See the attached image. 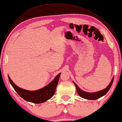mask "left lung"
I'll return each mask as SVG.
<instances>
[{"label": "left lung", "mask_w": 122, "mask_h": 122, "mask_svg": "<svg viewBox=\"0 0 122 122\" xmlns=\"http://www.w3.org/2000/svg\"><path fill=\"white\" fill-rule=\"evenodd\" d=\"M113 80H114V77L111 81V83L108 86L107 88H106L104 90H103L102 91H100L97 92H94V93H88V92H86L85 91H83L81 90H80L79 88V87L77 86V85H76V83L73 82V83L75 84V86H76L77 92L80 95L81 97L83 98L87 99H91V100H95V99H98L99 98L102 97L104 95H105L106 93L108 92V91L110 89L111 87L112 86V83L113 82Z\"/></svg>", "instance_id": "obj_1"}]
</instances>
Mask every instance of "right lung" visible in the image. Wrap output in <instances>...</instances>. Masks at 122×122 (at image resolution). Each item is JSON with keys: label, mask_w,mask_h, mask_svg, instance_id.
<instances>
[{"label": "right lung", "mask_w": 122, "mask_h": 122, "mask_svg": "<svg viewBox=\"0 0 122 122\" xmlns=\"http://www.w3.org/2000/svg\"><path fill=\"white\" fill-rule=\"evenodd\" d=\"M60 75L61 73H60L51 83L43 88L33 91H27L19 88L15 85L9 76H8V78L10 84L15 91L24 99L34 103H41L51 98L54 96Z\"/></svg>", "instance_id": "right-lung-1"}]
</instances>
